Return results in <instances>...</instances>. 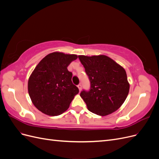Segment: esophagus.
I'll return each mask as SVG.
<instances>
[{
	"instance_id": "esophagus-1",
	"label": "esophagus",
	"mask_w": 159,
	"mask_h": 159,
	"mask_svg": "<svg viewBox=\"0 0 159 159\" xmlns=\"http://www.w3.org/2000/svg\"><path fill=\"white\" fill-rule=\"evenodd\" d=\"M78 88L80 91H81V84H79V85H78Z\"/></svg>"
}]
</instances>
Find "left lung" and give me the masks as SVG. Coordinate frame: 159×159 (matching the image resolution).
Returning <instances> with one entry per match:
<instances>
[{"mask_svg":"<svg viewBox=\"0 0 159 159\" xmlns=\"http://www.w3.org/2000/svg\"><path fill=\"white\" fill-rule=\"evenodd\" d=\"M78 57L91 83L90 90L80 93L88 110L100 116L115 112L123 105L129 91L125 70L105 55Z\"/></svg>","mask_w":159,"mask_h":159,"instance_id":"8db88e82","label":"left lung"}]
</instances>
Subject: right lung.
<instances>
[{
  "mask_svg": "<svg viewBox=\"0 0 159 159\" xmlns=\"http://www.w3.org/2000/svg\"><path fill=\"white\" fill-rule=\"evenodd\" d=\"M75 54L55 52L46 56L32 72L28 90L34 105L43 113L56 116L68 109L79 89L68 70Z\"/></svg>",
  "mask_w": 159,
  "mask_h": 159,
  "instance_id": "add662e5",
  "label": "right lung"
}]
</instances>
